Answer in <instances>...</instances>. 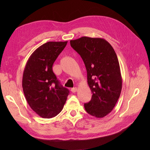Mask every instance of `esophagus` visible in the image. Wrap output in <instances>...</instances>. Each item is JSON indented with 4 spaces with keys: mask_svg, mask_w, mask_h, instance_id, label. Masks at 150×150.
<instances>
[{
    "mask_svg": "<svg viewBox=\"0 0 150 150\" xmlns=\"http://www.w3.org/2000/svg\"><path fill=\"white\" fill-rule=\"evenodd\" d=\"M78 91V88H72L71 89V91L72 92V93H76V91Z\"/></svg>",
    "mask_w": 150,
    "mask_h": 150,
    "instance_id": "esophagus-1",
    "label": "esophagus"
}]
</instances>
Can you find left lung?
Listing matches in <instances>:
<instances>
[{
	"label": "left lung",
	"mask_w": 150,
	"mask_h": 150,
	"mask_svg": "<svg viewBox=\"0 0 150 150\" xmlns=\"http://www.w3.org/2000/svg\"><path fill=\"white\" fill-rule=\"evenodd\" d=\"M70 44L83 59L93 93L91 101L84 104L85 110L101 118L111 112L121 92L122 78L116 54L103 38L82 37L70 40Z\"/></svg>",
	"instance_id": "1"
}]
</instances>
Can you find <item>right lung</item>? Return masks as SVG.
Wrapping results in <instances>:
<instances>
[{
  "label": "right lung",
  "mask_w": 150,
  "mask_h": 150,
  "mask_svg": "<svg viewBox=\"0 0 150 150\" xmlns=\"http://www.w3.org/2000/svg\"><path fill=\"white\" fill-rule=\"evenodd\" d=\"M67 41L48 42L36 49L26 63L22 88L27 102L36 114L51 118L59 113L69 91L60 84L52 65Z\"/></svg>",
  "instance_id": "1"
}]
</instances>
